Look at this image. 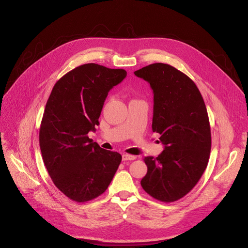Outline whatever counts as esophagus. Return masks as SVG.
Here are the masks:
<instances>
[{
	"mask_svg": "<svg viewBox=\"0 0 248 248\" xmlns=\"http://www.w3.org/2000/svg\"><path fill=\"white\" fill-rule=\"evenodd\" d=\"M137 159V155H133L129 154H123V161H133Z\"/></svg>",
	"mask_w": 248,
	"mask_h": 248,
	"instance_id": "esophagus-1",
	"label": "esophagus"
}]
</instances>
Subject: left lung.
I'll use <instances>...</instances> for the list:
<instances>
[{"instance_id": "1", "label": "left lung", "mask_w": 248, "mask_h": 248, "mask_svg": "<svg viewBox=\"0 0 248 248\" xmlns=\"http://www.w3.org/2000/svg\"><path fill=\"white\" fill-rule=\"evenodd\" d=\"M154 91L152 128L165 149L148 167L140 185L150 196L170 203L183 198L198 183L208 165L211 129L203 97L185 73L165 63L135 71Z\"/></svg>"}]
</instances>
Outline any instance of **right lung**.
Returning <instances> with one entry per match:
<instances>
[{"label":"right lung","mask_w":248,"mask_h":248,"mask_svg":"<svg viewBox=\"0 0 248 248\" xmlns=\"http://www.w3.org/2000/svg\"><path fill=\"white\" fill-rule=\"evenodd\" d=\"M125 76L124 69L87 63L63 75L51 91L39 144L50 178L72 201L104 193L122 162L121 154L101 149L87 135L99 124L108 91Z\"/></svg>","instance_id":"right-lung-1"}]
</instances>
